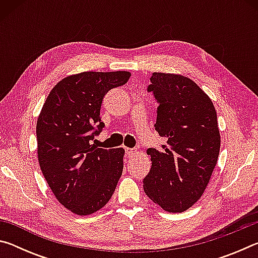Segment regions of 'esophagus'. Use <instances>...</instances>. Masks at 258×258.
I'll return each mask as SVG.
<instances>
[{"label": "esophagus", "instance_id": "1", "mask_svg": "<svg viewBox=\"0 0 258 258\" xmlns=\"http://www.w3.org/2000/svg\"><path fill=\"white\" fill-rule=\"evenodd\" d=\"M135 152H137V150H135V149H132V148H125V154L127 155L128 157H131L132 155H134Z\"/></svg>", "mask_w": 258, "mask_h": 258}]
</instances>
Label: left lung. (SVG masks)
Returning <instances> with one entry per match:
<instances>
[{"label": "left lung", "instance_id": "left-lung-1", "mask_svg": "<svg viewBox=\"0 0 258 258\" xmlns=\"http://www.w3.org/2000/svg\"><path fill=\"white\" fill-rule=\"evenodd\" d=\"M147 92L158 104L155 130L166 143L147 150L152 163L143 187L164 211L184 212L202 197L217 163L215 108L194 81L175 74L154 73Z\"/></svg>", "mask_w": 258, "mask_h": 258}]
</instances>
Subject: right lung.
<instances>
[{"mask_svg": "<svg viewBox=\"0 0 258 258\" xmlns=\"http://www.w3.org/2000/svg\"><path fill=\"white\" fill-rule=\"evenodd\" d=\"M128 72H85L56 84L36 125L38 163L61 205L90 215L111 198L123 173L124 149L91 145L104 124L100 118L109 90L127 83Z\"/></svg>", "mask_w": 258, "mask_h": 258, "instance_id": "right-lung-1", "label": "right lung"}]
</instances>
